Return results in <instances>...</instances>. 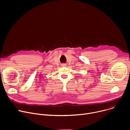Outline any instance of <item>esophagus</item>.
<instances>
[{"instance_id": "34e87169", "label": "esophagus", "mask_w": 130, "mask_h": 130, "mask_svg": "<svg viewBox=\"0 0 130 130\" xmlns=\"http://www.w3.org/2000/svg\"><path fill=\"white\" fill-rule=\"evenodd\" d=\"M62 66H63V67H65V66H66V64H62Z\"/></svg>"}]
</instances>
